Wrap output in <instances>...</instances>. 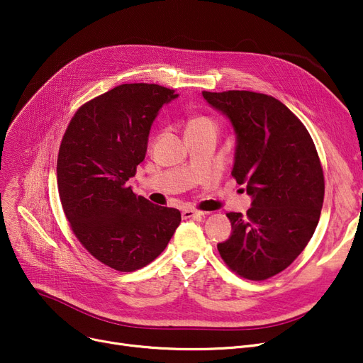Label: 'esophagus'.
<instances>
[{"label":"esophagus","instance_id":"1","mask_svg":"<svg viewBox=\"0 0 363 363\" xmlns=\"http://www.w3.org/2000/svg\"><path fill=\"white\" fill-rule=\"evenodd\" d=\"M203 215H204L203 212H197V211H193V208H185V211H182V218H184V219L200 218V216H203Z\"/></svg>","mask_w":363,"mask_h":363}]
</instances>
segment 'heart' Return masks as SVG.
<instances>
[{
	"label": "heart",
	"mask_w": 363,
	"mask_h": 363,
	"mask_svg": "<svg viewBox=\"0 0 363 363\" xmlns=\"http://www.w3.org/2000/svg\"><path fill=\"white\" fill-rule=\"evenodd\" d=\"M188 128H213L215 129V123L212 119H208L206 116H199L189 122Z\"/></svg>",
	"instance_id": "obj_1"
}]
</instances>
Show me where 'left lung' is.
I'll return each mask as SVG.
<instances>
[{
	"label": "left lung",
	"mask_w": 363,
	"mask_h": 363,
	"mask_svg": "<svg viewBox=\"0 0 363 363\" xmlns=\"http://www.w3.org/2000/svg\"><path fill=\"white\" fill-rule=\"evenodd\" d=\"M235 132L233 177L245 185L252 207L226 213L233 233L218 244L223 262L242 278L268 279L304 250L319 222L323 172L308 129L271 95L203 91Z\"/></svg>",
	"instance_id": "obj_1"
}]
</instances>
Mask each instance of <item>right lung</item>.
<instances>
[{"mask_svg": "<svg viewBox=\"0 0 363 363\" xmlns=\"http://www.w3.org/2000/svg\"><path fill=\"white\" fill-rule=\"evenodd\" d=\"M178 97L156 84H123L72 118L57 159V185L76 238L121 272L144 268L175 234L181 212L152 204L128 185L144 160L163 104Z\"/></svg>", "mask_w": 363, "mask_h": 363, "instance_id": "add662e5", "label": "right lung"}]
</instances>
